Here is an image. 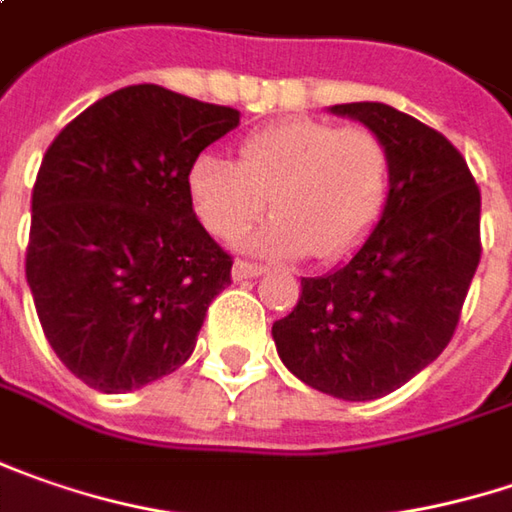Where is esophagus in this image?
<instances>
[{
	"label": "esophagus",
	"instance_id": "obj_1",
	"mask_svg": "<svg viewBox=\"0 0 512 512\" xmlns=\"http://www.w3.org/2000/svg\"><path fill=\"white\" fill-rule=\"evenodd\" d=\"M263 272H266V266H260V263H252V260H234V266H232L234 280L257 278V275H263Z\"/></svg>",
	"mask_w": 512,
	"mask_h": 512
}]
</instances>
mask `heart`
<instances>
[{"label": "heart", "mask_w": 512, "mask_h": 512, "mask_svg": "<svg viewBox=\"0 0 512 512\" xmlns=\"http://www.w3.org/2000/svg\"><path fill=\"white\" fill-rule=\"evenodd\" d=\"M387 186V143L367 125L318 117L257 128L237 148V166L206 154L189 174L194 209L220 240H240L269 200L275 217L252 246L318 260L344 257L367 237Z\"/></svg>", "instance_id": "heart-1"}]
</instances>
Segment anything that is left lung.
I'll return each mask as SVG.
<instances>
[{"label": "left lung", "instance_id": "obj_1", "mask_svg": "<svg viewBox=\"0 0 512 512\" xmlns=\"http://www.w3.org/2000/svg\"><path fill=\"white\" fill-rule=\"evenodd\" d=\"M332 111L387 143V206L346 266L300 280L298 303L272 338L303 384L372 401L450 344L481 260V191L456 145L410 114L384 102Z\"/></svg>", "mask_w": 512, "mask_h": 512}]
</instances>
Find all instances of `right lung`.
I'll return each mask as SVG.
<instances>
[{"label": "right lung", "mask_w": 512, "mask_h": 512, "mask_svg": "<svg viewBox=\"0 0 512 512\" xmlns=\"http://www.w3.org/2000/svg\"><path fill=\"white\" fill-rule=\"evenodd\" d=\"M240 125L229 105L128 85L48 145L31 194L25 275L56 358L82 384L128 392L189 361L232 255L203 229L189 174Z\"/></svg>", "instance_id": "obj_1"}]
</instances>
